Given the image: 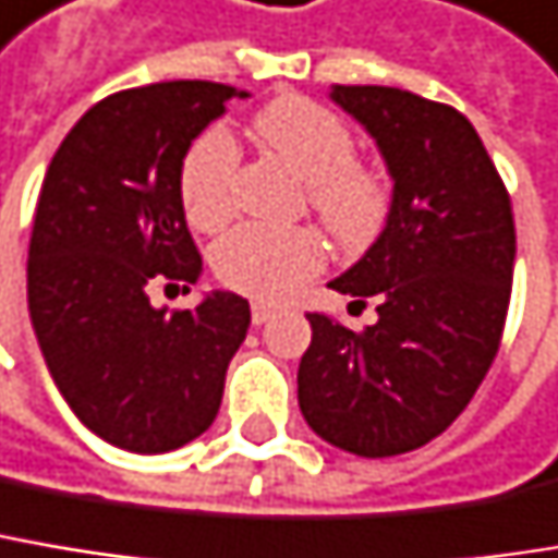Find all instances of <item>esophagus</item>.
<instances>
[{
	"instance_id": "esophagus-1",
	"label": "esophagus",
	"mask_w": 558,
	"mask_h": 558,
	"mask_svg": "<svg viewBox=\"0 0 558 558\" xmlns=\"http://www.w3.org/2000/svg\"><path fill=\"white\" fill-rule=\"evenodd\" d=\"M271 316H275V306H271V303H262V300L252 303V323H255V326H265Z\"/></svg>"
}]
</instances>
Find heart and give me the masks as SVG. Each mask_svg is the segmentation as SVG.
<instances>
[{
  "label": "heart",
  "instance_id": "1",
  "mask_svg": "<svg viewBox=\"0 0 558 558\" xmlns=\"http://www.w3.org/2000/svg\"><path fill=\"white\" fill-rule=\"evenodd\" d=\"M255 133L306 178L310 207L335 239L361 245L377 235L389 214V178L354 156V133L326 105L306 95H280L255 121ZM239 146L227 130L210 128L191 140L178 166V201L187 223L220 229L232 214ZM217 280L255 300H280L313 278L326 262L316 229H271L245 223L214 245Z\"/></svg>",
  "mask_w": 558,
  "mask_h": 558
}]
</instances>
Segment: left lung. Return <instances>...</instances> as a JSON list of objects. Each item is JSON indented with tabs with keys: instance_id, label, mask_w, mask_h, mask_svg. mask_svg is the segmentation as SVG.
<instances>
[{
	"instance_id": "8db88e82",
	"label": "left lung",
	"mask_w": 558,
	"mask_h": 558,
	"mask_svg": "<svg viewBox=\"0 0 558 558\" xmlns=\"http://www.w3.org/2000/svg\"><path fill=\"white\" fill-rule=\"evenodd\" d=\"M331 98L377 140L392 175L380 239L335 290L377 300V323L348 329L306 313L300 412L357 457H396L450 428L485 380L514 278L511 194L476 128L450 105L389 85H338Z\"/></svg>"
}]
</instances>
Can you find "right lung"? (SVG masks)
Listing matches in <instances>:
<instances>
[{
	"instance_id": "obj_1",
	"label": "right lung",
	"mask_w": 558,
	"mask_h": 558,
	"mask_svg": "<svg viewBox=\"0 0 558 558\" xmlns=\"http://www.w3.org/2000/svg\"><path fill=\"white\" fill-rule=\"evenodd\" d=\"M223 82L175 78L92 105L37 197L27 310L47 371L76 418L133 453H166L214 425L248 300L214 293L156 310L149 287L191 290L201 252L178 201L191 140L227 111Z\"/></svg>"
}]
</instances>
